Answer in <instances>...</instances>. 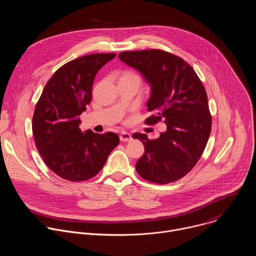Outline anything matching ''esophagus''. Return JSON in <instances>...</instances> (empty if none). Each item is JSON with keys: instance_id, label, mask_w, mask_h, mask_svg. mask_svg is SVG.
Returning <instances> with one entry per match:
<instances>
[{"instance_id": "34e87169", "label": "esophagus", "mask_w": 256, "mask_h": 256, "mask_svg": "<svg viewBox=\"0 0 256 256\" xmlns=\"http://www.w3.org/2000/svg\"><path fill=\"white\" fill-rule=\"evenodd\" d=\"M120 138L122 142H130L132 140V136H130V134H128L126 132H122L120 134Z\"/></svg>"}]
</instances>
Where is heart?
I'll return each mask as SVG.
<instances>
[{
	"mask_svg": "<svg viewBox=\"0 0 256 256\" xmlns=\"http://www.w3.org/2000/svg\"><path fill=\"white\" fill-rule=\"evenodd\" d=\"M132 76H136V75H134V72H124L122 76L120 78H126V77H132Z\"/></svg>",
	"mask_w": 256,
	"mask_h": 256,
	"instance_id": "b5f03b06",
	"label": "heart"
}]
</instances>
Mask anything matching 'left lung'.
<instances>
[{"label": "left lung", "instance_id": "8db88e82", "mask_svg": "<svg viewBox=\"0 0 256 256\" xmlns=\"http://www.w3.org/2000/svg\"><path fill=\"white\" fill-rule=\"evenodd\" d=\"M120 58L140 70L151 85L147 102L153 114L144 124H166L158 138L136 132L144 155L136 161L140 177L153 184H167L184 177L198 163L206 146L212 116L206 89L194 68L184 58L161 50L124 52Z\"/></svg>", "mask_w": 256, "mask_h": 256}]
</instances>
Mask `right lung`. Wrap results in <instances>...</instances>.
Here are the masks:
<instances>
[{"label":"right lung","mask_w":256,"mask_h":256,"mask_svg":"<svg viewBox=\"0 0 256 256\" xmlns=\"http://www.w3.org/2000/svg\"><path fill=\"white\" fill-rule=\"evenodd\" d=\"M116 54H92L56 70L38 101L32 118L36 149L48 167L72 182L88 180L103 168L120 144L114 132H82L79 116L92 99L97 72Z\"/></svg>","instance_id":"obj_1"}]
</instances>
